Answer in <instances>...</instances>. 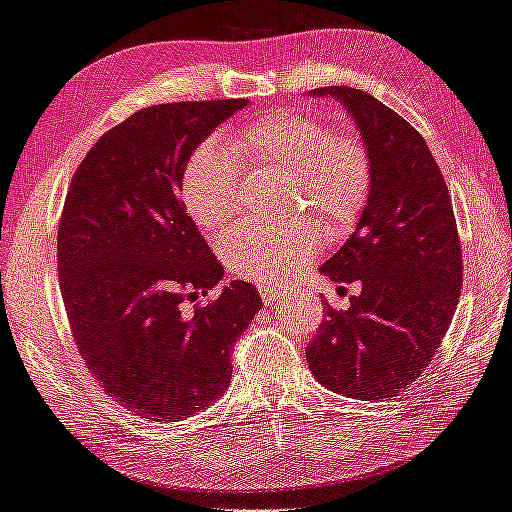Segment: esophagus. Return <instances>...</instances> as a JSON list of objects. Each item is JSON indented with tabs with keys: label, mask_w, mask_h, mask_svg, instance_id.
Segmentation results:
<instances>
[{
	"label": "esophagus",
	"mask_w": 512,
	"mask_h": 512,
	"mask_svg": "<svg viewBox=\"0 0 512 512\" xmlns=\"http://www.w3.org/2000/svg\"><path fill=\"white\" fill-rule=\"evenodd\" d=\"M260 294H263L265 305H274L280 298L287 296V289L283 285H258Z\"/></svg>",
	"instance_id": "34e87169"
}]
</instances>
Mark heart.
I'll use <instances>...</instances> for the list:
<instances>
[{"instance_id": "1", "label": "heart", "mask_w": 512, "mask_h": 512, "mask_svg": "<svg viewBox=\"0 0 512 512\" xmlns=\"http://www.w3.org/2000/svg\"><path fill=\"white\" fill-rule=\"evenodd\" d=\"M221 141L198 145L185 165L181 198L187 216L201 229H218L241 207L238 159L269 165L294 176L305 203L331 232H347L369 203L373 185L371 154L349 132H331L325 123L300 114L271 112L249 121ZM322 241L320 227H267L245 223L218 241L225 265L254 283H276L307 265Z\"/></svg>"}]
</instances>
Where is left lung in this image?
Listing matches in <instances>:
<instances>
[{"instance_id": "1", "label": "left lung", "mask_w": 512, "mask_h": 512, "mask_svg": "<svg viewBox=\"0 0 512 512\" xmlns=\"http://www.w3.org/2000/svg\"><path fill=\"white\" fill-rule=\"evenodd\" d=\"M340 101L373 165L369 203L320 267L333 283H360L347 311L325 302L307 344L314 378L333 393L384 400L429 367L462 289V247L451 196L429 145L382 101L347 86L311 90Z\"/></svg>"}]
</instances>
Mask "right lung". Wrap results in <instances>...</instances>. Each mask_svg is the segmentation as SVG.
Listing matches in <instances>:
<instances>
[{
    "label": "right lung",
    "instance_id": "right-lung-1",
    "mask_svg": "<svg viewBox=\"0 0 512 512\" xmlns=\"http://www.w3.org/2000/svg\"><path fill=\"white\" fill-rule=\"evenodd\" d=\"M247 99L143 108L103 134L72 176L57 234L61 298L83 362L110 398L181 422L221 398L232 347L263 307L234 280L181 203L192 152Z\"/></svg>",
    "mask_w": 512,
    "mask_h": 512
}]
</instances>
